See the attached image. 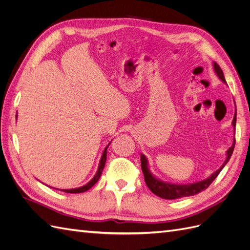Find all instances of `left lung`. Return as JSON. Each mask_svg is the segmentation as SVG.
<instances>
[{
	"label": "left lung",
	"mask_w": 250,
	"mask_h": 250,
	"mask_svg": "<svg viewBox=\"0 0 250 250\" xmlns=\"http://www.w3.org/2000/svg\"><path fill=\"white\" fill-rule=\"evenodd\" d=\"M214 69H215L216 74L218 75V77L220 78L224 83H226L221 67L219 66L216 62H214ZM236 121H237V111H236V113H234V117L232 120L233 127L236 126ZM234 144H236V141L233 142L231 147L228 150V157H226L224 164L216 172L211 174L208 178L204 179L202 181H199V183L188 184V185H173V184L165 183V181H162L160 179L155 178L148 169V162H147L146 156L141 154V167H142V171L144 173L145 183L151 192L155 194L156 196H158V197L164 198V199H176V198L188 197V196H193V195L198 194L209 187V185L213 183L215 178L219 175V173L221 172L224 166L228 164V162L229 161V158L232 154Z\"/></svg>",
	"instance_id": "8db88e82"
}]
</instances>
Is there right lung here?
Returning a JSON list of instances; mask_svg holds the SVG:
<instances>
[{
    "instance_id": "1",
    "label": "right lung",
    "mask_w": 250,
    "mask_h": 250,
    "mask_svg": "<svg viewBox=\"0 0 250 250\" xmlns=\"http://www.w3.org/2000/svg\"><path fill=\"white\" fill-rule=\"evenodd\" d=\"M108 145H109V144H108ZM106 149H107V147L105 148L104 151H103V154L101 156V160H100V163H99V168H98V171L96 173V175L94 176V178L92 180L89 181L88 184H86L85 186H83V187L77 188H70V190H62V191H63L65 193H74V194H76V193H83V192L89 190V188H92L97 183L98 180H99V178L101 176V173L103 171L105 163H106V153H107L106 152Z\"/></svg>"
}]
</instances>
